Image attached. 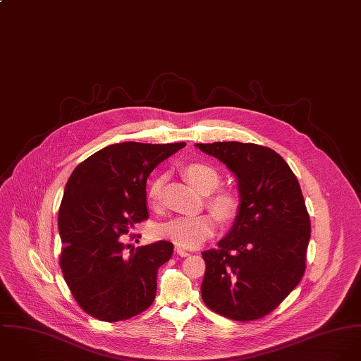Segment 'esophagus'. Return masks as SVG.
Here are the masks:
<instances>
[{
  "mask_svg": "<svg viewBox=\"0 0 361 361\" xmlns=\"http://www.w3.org/2000/svg\"><path fill=\"white\" fill-rule=\"evenodd\" d=\"M176 252H177L180 257H188V255H190V252L185 251V250L181 248V247H176Z\"/></svg>",
  "mask_w": 361,
  "mask_h": 361,
  "instance_id": "1",
  "label": "esophagus"
}]
</instances>
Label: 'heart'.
<instances>
[{"label":"heart","instance_id":"1","mask_svg":"<svg viewBox=\"0 0 361 361\" xmlns=\"http://www.w3.org/2000/svg\"><path fill=\"white\" fill-rule=\"evenodd\" d=\"M187 180L201 192H211L220 183V174L215 167L204 163H192L184 169ZM163 178H153L146 190L149 207L157 208L161 201ZM212 209L223 219H230L238 209V200L231 191H220L209 201ZM216 219L211 214L183 215L173 217L157 227V235L185 248H195L216 231Z\"/></svg>","mask_w":361,"mask_h":361}]
</instances>
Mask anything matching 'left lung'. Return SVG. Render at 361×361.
<instances>
[{
  "label": "left lung",
  "instance_id": "8db88e82",
  "mask_svg": "<svg viewBox=\"0 0 361 361\" xmlns=\"http://www.w3.org/2000/svg\"><path fill=\"white\" fill-rule=\"evenodd\" d=\"M237 177L240 207L234 223L202 252L204 302L234 321L272 312L298 285L311 237L310 215L297 177L271 147L241 142L197 144Z\"/></svg>",
  "mask_w": 361,
  "mask_h": 361
}]
</instances>
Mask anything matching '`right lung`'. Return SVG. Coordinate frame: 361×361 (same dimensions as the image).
Wrapping results in <instances>:
<instances>
[{
  "instance_id": "1",
  "label": "right lung",
  "mask_w": 361,
  "mask_h": 361,
  "mask_svg": "<svg viewBox=\"0 0 361 361\" xmlns=\"http://www.w3.org/2000/svg\"><path fill=\"white\" fill-rule=\"evenodd\" d=\"M184 146L110 145L79 163L68 178L59 211L60 267L73 298L93 318L124 321L153 302L157 271L171 258L173 244L156 241L127 252L130 245L120 237L149 216L152 170Z\"/></svg>"
}]
</instances>
